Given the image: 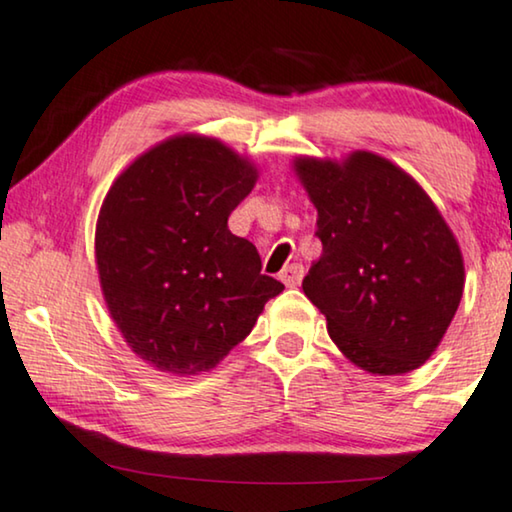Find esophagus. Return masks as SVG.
I'll use <instances>...</instances> for the list:
<instances>
[{"label": "esophagus", "instance_id": "34e87169", "mask_svg": "<svg viewBox=\"0 0 512 512\" xmlns=\"http://www.w3.org/2000/svg\"><path fill=\"white\" fill-rule=\"evenodd\" d=\"M303 277H305V268H303V265H298V263H293V265H289V268H284L282 275H279V279H282V282L289 286V289H296V286L303 282Z\"/></svg>", "mask_w": 512, "mask_h": 512}]
</instances>
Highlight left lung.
<instances>
[{
	"label": "left lung",
	"mask_w": 512,
	"mask_h": 512,
	"mask_svg": "<svg viewBox=\"0 0 512 512\" xmlns=\"http://www.w3.org/2000/svg\"><path fill=\"white\" fill-rule=\"evenodd\" d=\"M321 256L303 279L345 359L405 375L431 359L464 296V256L429 193L373 151L296 156Z\"/></svg>",
	"instance_id": "1"
}]
</instances>
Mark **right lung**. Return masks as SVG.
Returning <instances> with one entry per match:
<instances>
[{"label": "right lung", "instance_id": "add662e5", "mask_svg": "<svg viewBox=\"0 0 512 512\" xmlns=\"http://www.w3.org/2000/svg\"><path fill=\"white\" fill-rule=\"evenodd\" d=\"M258 167L221 139L181 132L118 174L95 223L109 317L158 373L202 375L247 338L284 284L261 275L254 244L228 230Z\"/></svg>", "mask_w": 512, "mask_h": 512}]
</instances>
